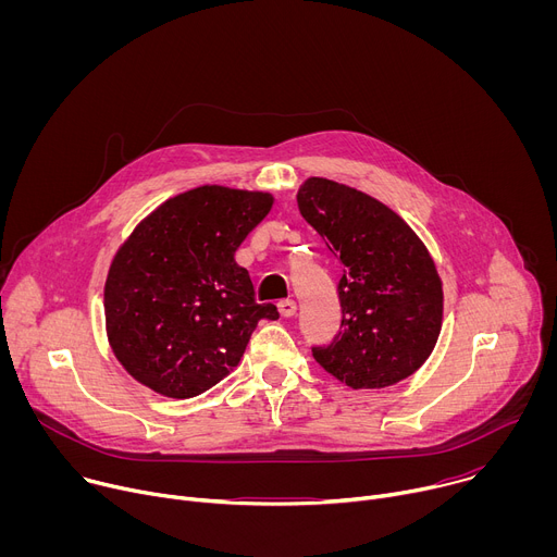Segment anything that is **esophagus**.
I'll use <instances>...</instances> for the list:
<instances>
[{
    "mask_svg": "<svg viewBox=\"0 0 557 557\" xmlns=\"http://www.w3.org/2000/svg\"><path fill=\"white\" fill-rule=\"evenodd\" d=\"M277 310L282 317H293L297 312V304H295V299H282L277 304Z\"/></svg>",
    "mask_w": 557,
    "mask_h": 557,
    "instance_id": "1",
    "label": "esophagus"
}]
</instances>
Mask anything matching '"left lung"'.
Masks as SVG:
<instances>
[{
	"label": "left lung",
	"mask_w": 557,
	"mask_h": 557,
	"mask_svg": "<svg viewBox=\"0 0 557 557\" xmlns=\"http://www.w3.org/2000/svg\"><path fill=\"white\" fill-rule=\"evenodd\" d=\"M297 205L344 264L342 326L329 346H312L317 363L355 389L417 372L443 317L441 277L417 233L379 200L326 178H308Z\"/></svg>",
	"instance_id": "obj_1"
}]
</instances>
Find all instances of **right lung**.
<instances>
[{
	"label": "right lung",
	"instance_id": "right-lung-1",
	"mask_svg": "<svg viewBox=\"0 0 557 557\" xmlns=\"http://www.w3.org/2000/svg\"><path fill=\"white\" fill-rule=\"evenodd\" d=\"M271 205L260 191L198 187L134 228L108 273L106 322L136 381L172 399L202 394L237 366L260 320H277L233 258Z\"/></svg>",
	"mask_w": 557,
	"mask_h": 557
}]
</instances>
